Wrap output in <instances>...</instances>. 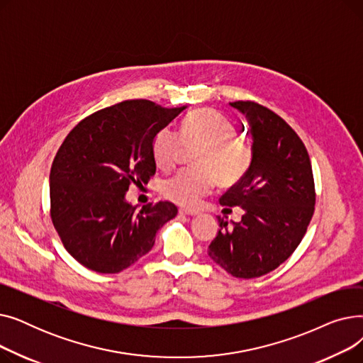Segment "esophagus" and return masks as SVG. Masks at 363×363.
<instances>
[{"mask_svg":"<svg viewBox=\"0 0 363 363\" xmlns=\"http://www.w3.org/2000/svg\"><path fill=\"white\" fill-rule=\"evenodd\" d=\"M179 215H185V216H197L199 212L196 211H188V208H179Z\"/></svg>","mask_w":363,"mask_h":363,"instance_id":"34e87169","label":"esophagus"}]
</instances>
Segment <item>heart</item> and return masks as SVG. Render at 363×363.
Instances as JSON below:
<instances>
[{
	"mask_svg": "<svg viewBox=\"0 0 363 363\" xmlns=\"http://www.w3.org/2000/svg\"><path fill=\"white\" fill-rule=\"evenodd\" d=\"M235 125L212 108H200L184 121L181 130L162 129L152 141V159L162 172L181 162L185 147H200L194 156L199 167L181 170L162 185L166 200L182 207H196L213 191L218 179L225 186L241 182L253 162V147L237 138Z\"/></svg>",
	"mask_w": 363,
	"mask_h": 363,
	"instance_id": "b5f03b06",
	"label": "heart"
}]
</instances>
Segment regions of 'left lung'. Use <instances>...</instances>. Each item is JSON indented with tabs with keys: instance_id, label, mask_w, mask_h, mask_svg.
<instances>
[{
	"instance_id": "left-lung-1",
	"label": "left lung",
	"mask_w": 363,
	"mask_h": 363,
	"mask_svg": "<svg viewBox=\"0 0 363 363\" xmlns=\"http://www.w3.org/2000/svg\"><path fill=\"white\" fill-rule=\"evenodd\" d=\"M245 114L253 162L245 178L219 199L240 206V223L218 218L220 230L207 255L235 278H259L277 269L298 247L315 212V181L308 150L294 129L256 101L230 103Z\"/></svg>"
}]
</instances>
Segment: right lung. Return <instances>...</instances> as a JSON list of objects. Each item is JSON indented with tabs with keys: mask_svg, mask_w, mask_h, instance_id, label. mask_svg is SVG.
I'll return each instance as SVG.
<instances>
[{
	"mask_svg": "<svg viewBox=\"0 0 363 363\" xmlns=\"http://www.w3.org/2000/svg\"><path fill=\"white\" fill-rule=\"evenodd\" d=\"M185 107L126 100L76 125L52 160L50 216L73 259L99 274H118L155 245L156 233L178 213L169 201L140 211L128 188L155 177L152 141Z\"/></svg>",
	"mask_w": 363,
	"mask_h": 363,
	"instance_id": "obj_1",
	"label": "right lung"
}]
</instances>
